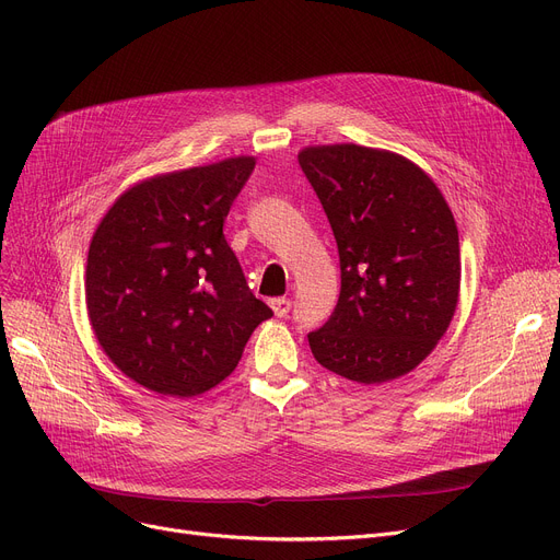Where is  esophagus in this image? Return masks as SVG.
Wrapping results in <instances>:
<instances>
[{
  "label": "esophagus",
  "mask_w": 560,
  "mask_h": 560,
  "mask_svg": "<svg viewBox=\"0 0 560 560\" xmlns=\"http://www.w3.org/2000/svg\"><path fill=\"white\" fill-rule=\"evenodd\" d=\"M270 306H272V311H275V315H277V317H285V315L290 313L292 302H290V300H285V298H279V300H272V302H270Z\"/></svg>",
  "instance_id": "obj_1"
}]
</instances>
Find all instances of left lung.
Masks as SVG:
<instances>
[{"label":"left lung","instance_id":"8db88e82","mask_svg":"<svg viewBox=\"0 0 560 560\" xmlns=\"http://www.w3.org/2000/svg\"><path fill=\"white\" fill-rule=\"evenodd\" d=\"M300 165L334 229L340 298L308 334L315 361L357 384L416 370L450 329L460 290L458 229L431 176L401 154L315 144Z\"/></svg>","mask_w":560,"mask_h":560}]
</instances>
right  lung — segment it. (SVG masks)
<instances>
[{"label": "right lung", "mask_w": 560, "mask_h": 560, "mask_svg": "<svg viewBox=\"0 0 560 560\" xmlns=\"http://www.w3.org/2000/svg\"><path fill=\"white\" fill-rule=\"evenodd\" d=\"M254 165L233 156L150 176L117 197L93 233L88 319L110 363L147 390L215 388L272 317L222 233Z\"/></svg>", "instance_id": "1"}]
</instances>
